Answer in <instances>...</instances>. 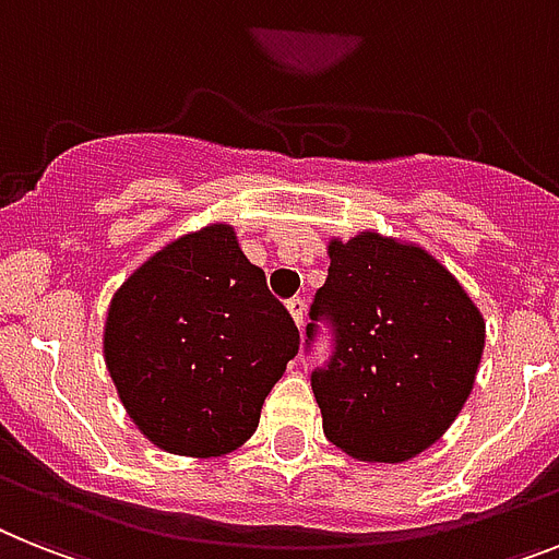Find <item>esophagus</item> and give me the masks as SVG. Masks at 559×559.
Masks as SVG:
<instances>
[{"mask_svg": "<svg viewBox=\"0 0 559 559\" xmlns=\"http://www.w3.org/2000/svg\"><path fill=\"white\" fill-rule=\"evenodd\" d=\"M288 311L290 317H294V322H297V329H302V322H306V299L302 297L288 299Z\"/></svg>", "mask_w": 559, "mask_h": 559, "instance_id": "obj_1", "label": "esophagus"}]
</instances>
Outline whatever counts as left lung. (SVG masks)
<instances>
[{
  "mask_svg": "<svg viewBox=\"0 0 559 559\" xmlns=\"http://www.w3.org/2000/svg\"><path fill=\"white\" fill-rule=\"evenodd\" d=\"M308 348L325 322L334 352L313 368L322 431L368 463H405L435 445L474 389L486 322L428 251L362 230L331 239Z\"/></svg>",
  "mask_w": 559,
  "mask_h": 559,
  "instance_id": "1",
  "label": "left lung"
}]
</instances>
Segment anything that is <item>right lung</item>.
Returning <instances> with one entry per match:
<instances>
[{"label": "right lung", "mask_w": 559, "mask_h": 559, "mask_svg": "<svg viewBox=\"0 0 559 559\" xmlns=\"http://www.w3.org/2000/svg\"><path fill=\"white\" fill-rule=\"evenodd\" d=\"M297 352V325L230 225L154 253L114 294L105 322V362L124 412L170 454L239 449Z\"/></svg>", "instance_id": "right-lung-1"}]
</instances>
